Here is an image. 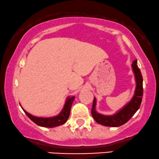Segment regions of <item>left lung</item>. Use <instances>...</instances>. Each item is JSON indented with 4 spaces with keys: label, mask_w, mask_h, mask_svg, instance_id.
Listing matches in <instances>:
<instances>
[{
    "label": "left lung",
    "mask_w": 159,
    "mask_h": 159,
    "mask_svg": "<svg viewBox=\"0 0 159 159\" xmlns=\"http://www.w3.org/2000/svg\"><path fill=\"white\" fill-rule=\"evenodd\" d=\"M132 69L134 72L135 82H136V87H135L133 97L124 107H122L121 110L112 116H105V115L98 113L95 110L96 98H94L91 112L93 118L97 123L101 125L107 126V127H120L127 123L140 107L143 95V78L140 70L138 67L137 60H135L133 62Z\"/></svg>",
    "instance_id": "obj_1"
}]
</instances>
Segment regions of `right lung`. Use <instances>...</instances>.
<instances>
[{"label": "right lung", "mask_w": 159, "mask_h": 159, "mask_svg": "<svg viewBox=\"0 0 159 159\" xmlns=\"http://www.w3.org/2000/svg\"><path fill=\"white\" fill-rule=\"evenodd\" d=\"M74 99L75 96L67 97V98L66 99V101H65L64 107H63L62 110L61 111L60 113L57 115V116H53V117H37V116H32V115L29 113V112H26V110H24V108L22 109L24 111L25 113L26 114V116H27L34 123L38 124V126L43 127L52 128L62 125V124L66 123L69 116H70V110H71V107L72 103H73L74 101Z\"/></svg>", "instance_id": "right-lung-1"}]
</instances>
